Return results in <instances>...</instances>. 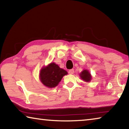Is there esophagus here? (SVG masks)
Here are the masks:
<instances>
[{"label": "esophagus", "mask_w": 129, "mask_h": 129, "mask_svg": "<svg viewBox=\"0 0 129 129\" xmlns=\"http://www.w3.org/2000/svg\"><path fill=\"white\" fill-rule=\"evenodd\" d=\"M74 72H75V71H74L73 69H70L69 71V73L71 74V75H72V74L74 73Z\"/></svg>", "instance_id": "1"}]
</instances>
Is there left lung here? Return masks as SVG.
I'll return each instance as SVG.
<instances>
[{
  "label": "left lung",
  "mask_w": 129,
  "mask_h": 129,
  "mask_svg": "<svg viewBox=\"0 0 129 129\" xmlns=\"http://www.w3.org/2000/svg\"><path fill=\"white\" fill-rule=\"evenodd\" d=\"M80 76L81 78L86 82L90 81L91 80L90 74L89 73V72L87 70H84L80 74Z\"/></svg>",
  "instance_id": "1"
}]
</instances>
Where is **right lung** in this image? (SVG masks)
I'll use <instances>...</instances> for the list:
<instances>
[{"instance_id":"add662e5","label":"right lung","mask_w":129,"mask_h":129,"mask_svg":"<svg viewBox=\"0 0 129 129\" xmlns=\"http://www.w3.org/2000/svg\"><path fill=\"white\" fill-rule=\"evenodd\" d=\"M67 73L66 71L60 68L55 63H51L41 70L40 80L45 86L48 88H54L58 84L63 76Z\"/></svg>"}]
</instances>
